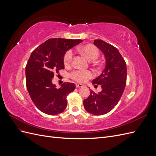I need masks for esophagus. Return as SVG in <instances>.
Here are the masks:
<instances>
[{
  "label": "esophagus",
  "instance_id": "34e87169",
  "mask_svg": "<svg viewBox=\"0 0 156 156\" xmlns=\"http://www.w3.org/2000/svg\"><path fill=\"white\" fill-rule=\"evenodd\" d=\"M75 87H76L77 88H81L83 87V85L82 84H79V83H76L75 84Z\"/></svg>",
  "mask_w": 156,
  "mask_h": 156
}]
</instances>
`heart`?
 Returning <instances> with one entry per match:
<instances>
[{
    "label": "heart",
    "instance_id": "b5f03b06",
    "mask_svg": "<svg viewBox=\"0 0 156 156\" xmlns=\"http://www.w3.org/2000/svg\"><path fill=\"white\" fill-rule=\"evenodd\" d=\"M79 51L88 60L96 59L100 53L98 48L92 44H86L78 48ZM73 52L72 50H68L66 52L63 61L65 66H69L72 64L73 59ZM93 77V73L90 70H74L70 73V77L79 83H84L88 79Z\"/></svg>",
    "mask_w": 156,
    "mask_h": 156
}]
</instances>
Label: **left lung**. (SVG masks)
I'll return each instance as SVG.
<instances>
[{
  "mask_svg": "<svg viewBox=\"0 0 156 156\" xmlns=\"http://www.w3.org/2000/svg\"><path fill=\"white\" fill-rule=\"evenodd\" d=\"M94 44L103 52L106 59L105 69L92 81L93 84H101L102 90L98 94L90 90L83 104L90 114L103 115L118 104L123 94L127 79L126 63L115 47L101 40H94Z\"/></svg>",
  "mask_w": 156,
  "mask_h": 156,
  "instance_id": "8db88e82",
  "label": "left lung"
}]
</instances>
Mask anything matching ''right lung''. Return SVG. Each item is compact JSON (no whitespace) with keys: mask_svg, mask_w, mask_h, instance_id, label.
<instances>
[{"mask_svg":"<svg viewBox=\"0 0 156 156\" xmlns=\"http://www.w3.org/2000/svg\"><path fill=\"white\" fill-rule=\"evenodd\" d=\"M82 41L51 38L32 51L25 68L27 88L32 101L42 112L56 115L66 108V97L75 90V84L64 83L56 88L52 79L55 73L64 69L66 52Z\"/></svg>","mask_w":156,"mask_h":156,"instance_id":"1","label":"right lung"}]
</instances>
